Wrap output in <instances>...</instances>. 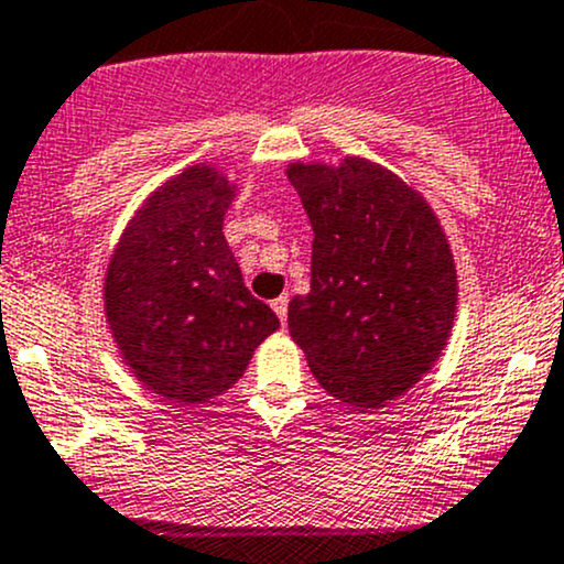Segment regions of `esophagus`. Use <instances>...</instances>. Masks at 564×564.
<instances>
[{
    "label": "esophagus",
    "mask_w": 564,
    "mask_h": 564,
    "mask_svg": "<svg viewBox=\"0 0 564 564\" xmlns=\"http://www.w3.org/2000/svg\"><path fill=\"white\" fill-rule=\"evenodd\" d=\"M288 304H290V299H288V295H280V299H274V301H271V308H274V312H276V317H280V323H282V325L288 323Z\"/></svg>",
    "instance_id": "obj_1"
}]
</instances>
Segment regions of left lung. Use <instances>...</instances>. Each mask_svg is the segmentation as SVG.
Listing matches in <instances>:
<instances>
[{
  "instance_id": "obj_1",
  "label": "left lung",
  "mask_w": 564,
  "mask_h": 564,
  "mask_svg": "<svg viewBox=\"0 0 564 564\" xmlns=\"http://www.w3.org/2000/svg\"><path fill=\"white\" fill-rule=\"evenodd\" d=\"M312 223V290L288 328L336 401L379 409L435 366L457 312V269L430 204L390 169L347 155L290 163Z\"/></svg>"
}]
</instances>
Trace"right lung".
Returning a JSON list of instances; mask_svg holds the SVG:
<instances>
[{
    "label": "right lung",
    "instance_id": "add662e5",
    "mask_svg": "<svg viewBox=\"0 0 564 564\" xmlns=\"http://www.w3.org/2000/svg\"><path fill=\"white\" fill-rule=\"evenodd\" d=\"M236 185L196 163L155 187L115 245L105 314L129 371L169 403H207L241 379L280 319L241 280L223 217Z\"/></svg>",
    "mask_w": 564,
    "mask_h": 564
}]
</instances>
